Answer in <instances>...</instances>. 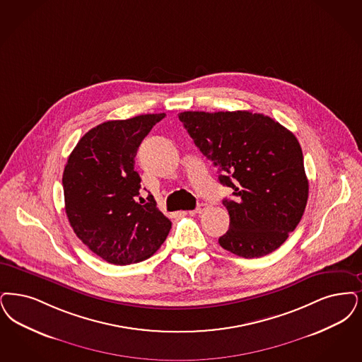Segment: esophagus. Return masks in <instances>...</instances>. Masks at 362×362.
Here are the masks:
<instances>
[{"label":"esophagus","instance_id":"1","mask_svg":"<svg viewBox=\"0 0 362 362\" xmlns=\"http://www.w3.org/2000/svg\"><path fill=\"white\" fill-rule=\"evenodd\" d=\"M207 209V204L206 203H199L198 206H197V209L194 210V213H197V214H202L203 211Z\"/></svg>","mask_w":362,"mask_h":362}]
</instances>
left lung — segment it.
Returning <instances> with one entry per match:
<instances>
[{
  "label": "left lung",
  "mask_w": 362,
  "mask_h": 362,
  "mask_svg": "<svg viewBox=\"0 0 362 362\" xmlns=\"http://www.w3.org/2000/svg\"><path fill=\"white\" fill-rule=\"evenodd\" d=\"M188 134L233 189L222 203L230 228L218 243L240 257L272 253L303 216L308 198L303 153L292 132L271 117L237 112H183Z\"/></svg>",
  "instance_id": "left-lung-1"
}]
</instances>
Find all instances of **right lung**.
<instances>
[{
  "label": "right lung",
  "mask_w": 362,
  "mask_h": 362,
  "mask_svg": "<svg viewBox=\"0 0 362 362\" xmlns=\"http://www.w3.org/2000/svg\"><path fill=\"white\" fill-rule=\"evenodd\" d=\"M165 117L106 121L78 141L63 173L64 204L78 238L110 264L149 259L165 241L171 221L153 197H140L134 158L145 136Z\"/></svg>",
  "instance_id": "obj_1"
}]
</instances>
